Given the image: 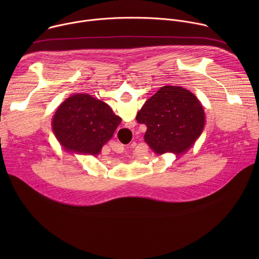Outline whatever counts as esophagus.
<instances>
[{
  "label": "esophagus",
  "mask_w": 259,
  "mask_h": 259,
  "mask_svg": "<svg viewBox=\"0 0 259 259\" xmlns=\"http://www.w3.org/2000/svg\"><path fill=\"white\" fill-rule=\"evenodd\" d=\"M122 150H123V149H122Z\"/></svg>",
  "instance_id": "1"
}]
</instances>
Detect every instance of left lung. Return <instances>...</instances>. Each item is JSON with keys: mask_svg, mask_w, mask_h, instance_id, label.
<instances>
[{"mask_svg": "<svg viewBox=\"0 0 259 259\" xmlns=\"http://www.w3.org/2000/svg\"><path fill=\"white\" fill-rule=\"evenodd\" d=\"M136 120L147 129L144 140L161 155L181 154L198 139L205 124V114L199 99L178 86H164L147 99Z\"/></svg>", "mask_w": 259, "mask_h": 259, "instance_id": "8db88e82", "label": "left lung"}]
</instances>
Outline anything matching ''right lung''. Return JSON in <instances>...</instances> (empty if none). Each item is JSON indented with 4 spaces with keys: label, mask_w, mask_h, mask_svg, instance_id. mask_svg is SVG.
Segmentation results:
<instances>
[{
    "label": "right lung",
    "mask_w": 259,
    "mask_h": 259,
    "mask_svg": "<svg viewBox=\"0 0 259 259\" xmlns=\"http://www.w3.org/2000/svg\"><path fill=\"white\" fill-rule=\"evenodd\" d=\"M121 121L103 101L88 94H76L58 107L52 124L65 150L95 156L112 138Z\"/></svg>",
    "instance_id": "obj_1"
}]
</instances>
